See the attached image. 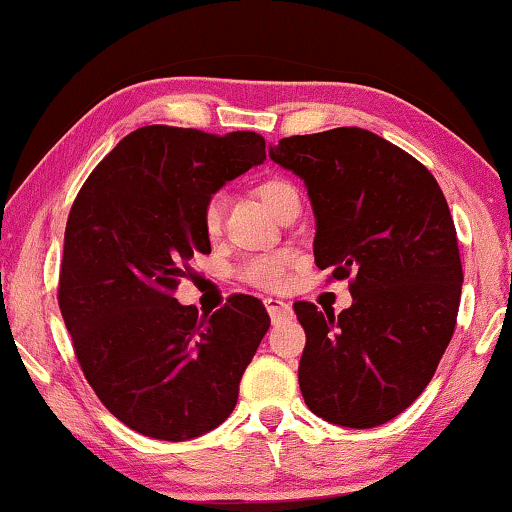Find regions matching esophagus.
<instances>
[{
  "instance_id": "34e87169",
  "label": "esophagus",
  "mask_w": 512,
  "mask_h": 512,
  "mask_svg": "<svg viewBox=\"0 0 512 512\" xmlns=\"http://www.w3.org/2000/svg\"><path fill=\"white\" fill-rule=\"evenodd\" d=\"M264 305H266V312L271 315L273 324L282 322V319H292V315H294L292 308H289V303L280 301V299H266Z\"/></svg>"
}]
</instances>
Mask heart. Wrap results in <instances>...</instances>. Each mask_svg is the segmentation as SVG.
Here are the masks:
<instances>
[{"label":"heart","mask_w":512,"mask_h":512,"mask_svg":"<svg viewBox=\"0 0 512 512\" xmlns=\"http://www.w3.org/2000/svg\"><path fill=\"white\" fill-rule=\"evenodd\" d=\"M257 197L262 200L264 207L273 213V216H278V213L285 209V204H289L292 200H299V193H296V188L285 179H266L257 186ZM223 209H225L223 195H213L209 197V202L204 204L202 225L207 236L220 234V227H223ZM292 266H294L292 255L287 253L266 255V257L250 259V262L241 269V276L243 280L259 289H282L287 285Z\"/></svg>","instance_id":"b5f03b06"}]
</instances>
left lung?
<instances>
[{"instance_id":"1","label":"left lung","mask_w":512,"mask_h":512,"mask_svg":"<svg viewBox=\"0 0 512 512\" xmlns=\"http://www.w3.org/2000/svg\"><path fill=\"white\" fill-rule=\"evenodd\" d=\"M269 158L308 188L315 264L352 278L340 315L294 303L303 400L333 425H384L425 391L455 331L464 276L446 197L414 156L354 126L282 137Z\"/></svg>"}]
</instances>
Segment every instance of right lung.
I'll return each mask as SVG.
<instances>
[{
  "label": "right lung",
  "mask_w": 512,
  "mask_h": 512,
  "mask_svg": "<svg viewBox=\"0 0 512 512\" xmlns=\"http://www.w3.org/2000/svg\"><path fill=\"white\" fill-rule=\"evenodd\" d=\"M264 158L250 131L144 126L101 160L68 213L61 317L98 400L144 437L186 441L223 423L269 331L255 296L202 317L172 296L211 253L204 204Z\"/></svg>",
  "instance_id": "1"
}]
</instances>
